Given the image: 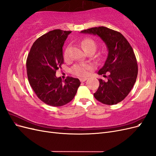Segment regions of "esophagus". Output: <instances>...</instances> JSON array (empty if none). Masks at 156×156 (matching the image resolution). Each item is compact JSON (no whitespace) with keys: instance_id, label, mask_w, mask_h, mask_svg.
<instances>
[{"instance_id":"obj_1","label":"esophagus","mask_w":156,"mask_h":156,"mask_svg":"<svg viewBox=\"0 0 156 156\" xmlns=\"http://www.w3.org/2000/svg\"><path fill=\"white\" fill-rule=\"evenodd\" d=\"M87 78H81L80 79V81H81V82H84L85 81H87Z\"/></svg>"}]
</instances>
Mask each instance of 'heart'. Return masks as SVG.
Here are the masks:
<instances>
[{
    "label": "heart",
    "instance_id": "heart-1",
    "mask_svg": "<svg viewBox=\"0 0 156 156\" xmlns=\"http://www.w3.org/2000/svg\"><path fill=\"white\" fill-rule=\"evenodd\" d=\"M81 45L84 51H87L90 49H96V42L91 38L84 39ZM69 56V50L67 49L64 52V57L66 58ZM90 69V66L87 64H75L72 68V72L79 77H84L88 74V70Z\"/></svg>",
    "mask_w": 156,
    "mask_h": 156
}]
</instances>
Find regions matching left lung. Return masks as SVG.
<instances>
[{
  "mask_svg": "<svg viewBox=\"0 0 156 156\" xmlns=\"http://www.w3.org/2000/svg\"><path fill=\"white\" fill-rule=\"evenodd\" d=\"M81 33L98 36L108 50L105 64L98 73L104 77L108 74L107 81L99 79L100 86L94 98L108 105L122 101L131 90L138 74L136 59L128 41L120 32L105 27H93Z\"/></svg>",
  "mask_w": 156,
  "mask_h": 156,
  "instance_id": "obj_1",
  "label": "left lung"
}]
</instances>
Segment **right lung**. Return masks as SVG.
Here are the masks:
<instances>
[{"mask_svg": "<svg viewBox=\"0 0 156 156\" xmlns=\"http://www.w3.org/2000/svg\"><path fill=\"white\" fill-rule=\"evenodd\" d=\"M71 31L56 29L37 38L27 59L28 79L41 101L53 107L72 101L81 84L79 79L68 77L62 81L56 71L64 63L62 47Z\"/></svg>", "mask_w": 156, "mask_h": 156, "instance_id": "1", "label": "right lung"}]
</instances>
